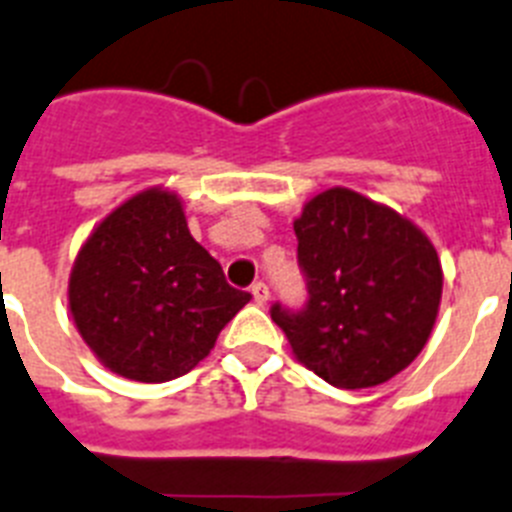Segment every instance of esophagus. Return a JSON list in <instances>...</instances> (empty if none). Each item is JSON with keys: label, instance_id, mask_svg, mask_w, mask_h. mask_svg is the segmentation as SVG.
<instances>
[{"label": "esophagus", "instance_id": "1", "mask_svg": "<svg viewBox=\"0 0 512 512\" xmlns=\"http://www.w3.org/2000/svg\"><path fill=\"white\" fill-rule=\"evenodd\" d=\"M268 296H270V291H268V286H265V283H262V281L252 283V301H255L257 306L265 304V301H268Z\"/></svg>", "mask_w": 512, "mask_h": 512}]
</instances>
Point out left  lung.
I'll use <instances>...</instances> for the list:
<instances>
[{
  "mask_svg": "<svg viewBox=\"0 0 512 512\" xmlns=\"http://www.w3.org/2000/svg\"><path fill=\"white\" fill-rule=\"evenodd\" d=\"M309 299L270 306L293 353L340 389L389 381L428 342L441 304L435 247L391 208L345 188L319 193L293 224Z\"/></svg>",
  "mask_w": 512,
  "mask_h": 512,
  "instance_id": "left-lung-1",
  "label": "left lung"
}]
</instances>
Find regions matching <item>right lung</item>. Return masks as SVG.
<instances>
[{"label": "right lung", "mask_w": 512, "mask_h": 512, "mask_svg": "<svg viewBox=\"0 0 512 512\" xmlns=\"http://www.w3.org/2000/svg\"><path fill=\"white\" fill-rule=\"evenodd\" d=\"M252 296L190 237L177 195L146 190L84 242L69 278L79 335L110 371L159 384L188 373Z\"/></svg>", "instance_id": "1"}]
</instances>
